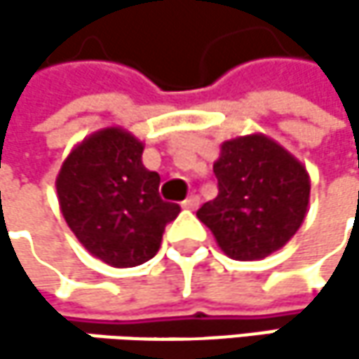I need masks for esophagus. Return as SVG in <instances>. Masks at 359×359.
I'll return each mask as SVG.
<instances>
[{
  "label": "esophagus",
  "mask_w": 359,
  "mask_h": 359,
  "mask_svg": "<svg viewBox=\"0 0 359 359\" xmlns=\"http://www.w3.org/2000/svg\"><path fill=\"white\" fill-rule=\"evenodd\" d=\"M197 205H199V197L197 195H191V197H187L182 201V208H187V210H197Z\"/></svg>",
  "instance_id": "1"
}]
</instances>
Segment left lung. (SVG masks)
Returning a JSON list of instances; mask_svg holds the SVG:
<instances>
[{"instance_id":"obj_1","label":"left lung","mask_w":359,"mask_h":359,"mask_svg":"<svg viewBox=\"0 0 359 359\" xmlns=\"http://www.w3.org/2000/svg\"><path fill=\"white\" fill-rule=\"evenodd\" d=\"M216 199L197 210L216 243L233 259H262L302 226L310 203L306 166L264 135L224 141L214 164Z\"/></svg>"}]
</instances>
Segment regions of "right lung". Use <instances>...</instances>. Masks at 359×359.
<instances>
[{
    "mask_svg": "<svg viewBox=\"0 0 359 359\" xmlns=\"http://www.w3.org/2000/svg\"><path fill=\"white\" fill-rule=\"evenodd\" d=\"M143 143L118 126L93 133L64 160L55 179L70 231L114 268L151 259L179 203L160 197V175L141 162Z\"/></svg>",
    "mask_w": 359,
    "mask_h": 359,
    "instance_id": "obj_1",
    "label": "right lung"
}]
</instances>
